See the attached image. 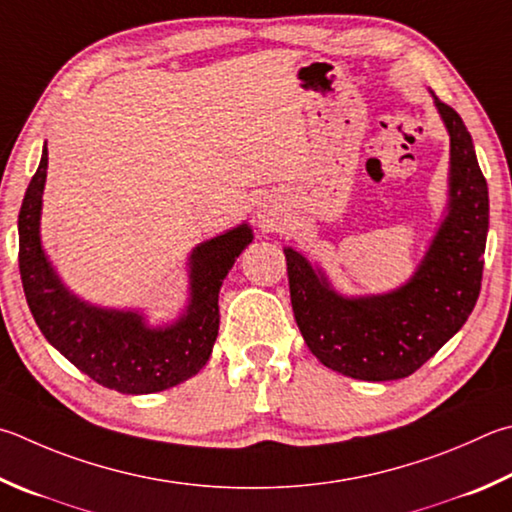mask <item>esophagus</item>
<instances>
[{
    "label": "esophagus",
    "instance_id": "1",
    "mask_svg": "<svg viewBox=\"0 0 512 512\" xmlns=\"http://www.w3.org/2000/svg\"><path fill=\"white\" fill-rule=\"evenodd\" d=\"M257 219L262 221L264 226H273V221H275V206H271V203H268V201L259 203V206H257Z\"/></svg>",
    "mask_w": 512,
    "mask_h": 512
}]
</instances>
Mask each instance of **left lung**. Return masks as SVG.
Here are the masks:
<instances>
[{
    "label": "left lung",
    "instance_id": "obj_1",
    "mask_svg": "<svg viewBox=\"0 0 512 512\" xmlns=\"http://www.w3.org/2000/svg\"><path fill=\"white\" fill-rule=\"evenodd\" d=\"M432 98L450 136L448 206L410 280L387 293L345 295L322 266L284 248L291 304L306 347L342 376L380 383L414 374L466 324L477 304L488 183L461 116Z\"/></svg>",
    "mask_w": 512,
    "mask_h": 512
}]
</instances>
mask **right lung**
<instances>
[{
	"label": "right lung",
	"instance_id": "right-lung-1",
	"mask_svg": "<svg viewBox=\"0 0 512 512\" xmlns=\"http://www.w3.org/2000/svg\"><path fill=\"white\" fill-rule=\"evenodd\" d=\"M46 167L44 143L17 219L24 295L44 338L82 374L120 394H154L192 378L215 347L219 288L253 241V230L239 224L194 246L188 257V304L179 318L154 327L143 311L91 304L62 282L40 235Z\"/></svg>",
	"mask_w": 512,
	"mask_h": 512
}]
</instances>
